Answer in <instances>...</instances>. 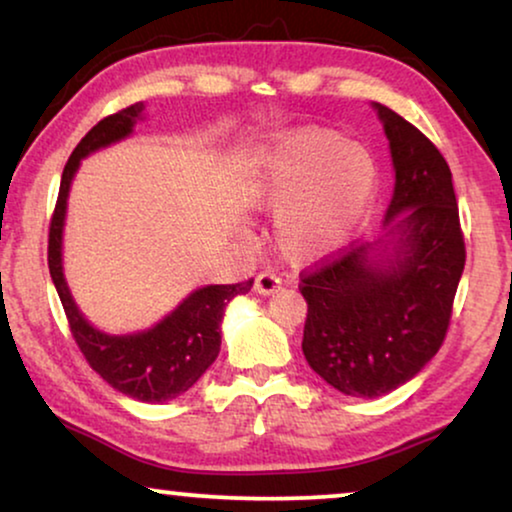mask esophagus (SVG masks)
<instances>
[{
  "mask_svg": "<svg viewBox=\"0 0 512 512\" xmlns=\"http://www.w3.org/2000/svg\"><path fill=\"white\" fill-rule=\"evenodd\" d=\"M281 288V278H278L276 274H269V271H264V274H260L255 278V292L257 295H274V292Z\"/></svg>",
  "mask_w": 512,
  "mask_h": 512,
  "instance_id": "obj_1",
  "label": "esophagus"
}]
</instances>
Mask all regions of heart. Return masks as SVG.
<instances>
[{"mask_svg": "<svg viewBox=\"0 0 512 512\" xmlns=\"http://www.w3.org/2000/svg\"><path fill=\"white\" fill-rule=\"evenodd\" d=\"M379 189L374 156L325 128H297L257 149L245 199L276 210L274 238L285 260L316 264L346 248Z\"/></svg>", "mask_w": 512, "mask_h": 512, "instance_id": "obj_1", "label": "heart"}]
</instances>
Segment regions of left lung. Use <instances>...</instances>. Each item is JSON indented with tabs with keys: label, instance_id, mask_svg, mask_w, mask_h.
<instances>
[{
	"label": "left lung",
	"instance_id": "obj_1",
	"mask_svg": "<svg viewBox=\"0 0 512 512\" xmlns=\"http://www.w3.org/2000/svg\"><path fill=\"white\" fill-rule=\"evenodd\" d=\"M395 173L384 236L302 278V351L351 398H379L424 370L445 339L466 248L447 161L419 128L372 102Z\"/></svg>",
	"mask_w": 512,
	"mask_h": 512
}]
</instances>
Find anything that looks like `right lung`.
<instances>
[{
  "mask_svg": "<svg viewBox=\"0 0 512 512\" xmlns=\"http://www.w3.org/2000/svg\"><path fill=\"white\" fill-rule=\"evenodd\" d=\"M142 119L145 102H135L93 126L72 152L63 170L56 213L51 220L49 271L70 320L72 335L88 365L128 398L140 403H168L189 391L215 363L222 344L224 309L231 299L245 295L252 288V281L196 288L159 323L128 335L102 332L79 311L63 269V231L72 180L86 156L131 138L135 124Z\"/></svg>",
  "mask_w": 512,
  "mask_h": 512,
  "instance_id": "right-lung-1",
  "label": "right lung"
}]
</instances>
